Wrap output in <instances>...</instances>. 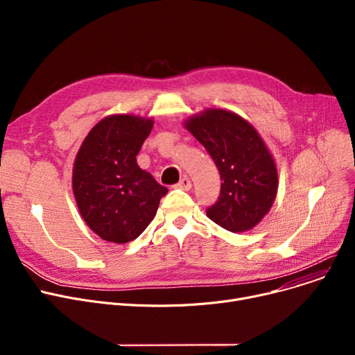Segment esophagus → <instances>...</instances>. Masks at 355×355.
Instances as JSON below:
<instances>
[{"mask_svg": "<svg viewBox=\"0 0 355 355\" xmlns=\"http://www.w3.org/2000/svg\"><path fill=\"white\" fill-rule=\"evenodd\" d=\"M191 187H193V184H191L190 178H187V177H182L180 180V182L175 184V189H180V190H184V191L191 190Z\"/></svg>", "mask_w": 355, "mask_h": 355, "instance_id": "obj_1", "label": "esophagus"}]
</instances>
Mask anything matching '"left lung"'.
Here are the masks:
<instances>
[{
  "label": "left lung",
  "instance_id": "obj_1",
  "mask_svg": "<svg viewBox=\"0 0 355 355\" xmlns=\"http://www.w3.org/2000/svg\"><path fill=\"white\" fill-rule=\"evenodd\" d=\"M213 158L223 180L218 200L206 213L233 233L256 226L277 191L276 165L256 129L223 109H209L185 123Z\"/></svg>",
  "mask_w": 355,
  "mask_h": 355
}]
</instances>
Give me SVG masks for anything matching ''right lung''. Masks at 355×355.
I'll return each mask as SVG.
<instances>
[{"label":"right lung","instance_id":"obj_1","mask_svg":"<svg viewBox=\"0 0 355 355\" xmlns=\"http://www.w3.org/2000/svg\"><path fill=\"white\" fill-rule=\"evenodd\" d=\"M153 119L112 115L92 128L73 168V193L86 225L114 243L135 240L168 189L137 164Z\"/></svg>","mask_w":355,"mask_h":355}]
</instances>
